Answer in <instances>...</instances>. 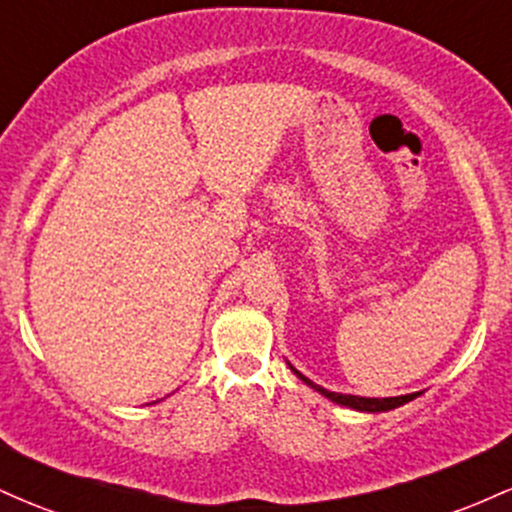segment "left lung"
Instances as JSON below:
<instances>
[{
  "mask_svg": "<svg viewBox=\"0 0 512 512\" xmlns=\"http://www.w3.org/2000/svg\"><path fill=\"white\" fill-rule=\"evenodd\" d=\"M291 367V364H289ZM291 372H294L303 384H308L311 389H316L318 393H323L325 398H330L333 403H338V406H347L352 408V411H367V413H384V411H393V408L403 406V403L413 401V398H418V393H406V396H393V398H364V396H352V393H335V391H328L323 389V386L313 384L311 379H306L301 372H296L294 367H291Z\"/></svg>",
  "mask_w": 512,
  "mask_h": 512,
  "instance_id": "1",
  "label": "left lung"
}]
</instances>
